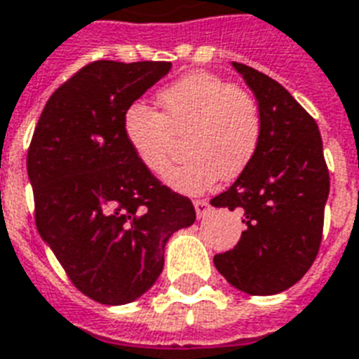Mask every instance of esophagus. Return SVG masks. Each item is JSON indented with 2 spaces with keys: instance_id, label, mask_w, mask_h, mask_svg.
<instances>
[{
  "instance_id": "esophagus-1",
  "label": "esophagus",
  "mask_w": 359,
  "mask_h": 359,
  "mask_svg": "<svg viewBox=\"0 0 359 359\" xmlns=\"http://www.w3.org/2000/svg\"><path fill=\"white\" fill-rule=\"evenodd\" d=\"M194 210H196L198 219L205 217L210 213V202L208 200H194Z\"/></svg>"
}]
</instances>
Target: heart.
Listing matches in <instances>:
<instances>
[{"mask_svg": "<svg viewBox=\"0 0 359 359\" xmlns=\"http://www.w3.org/2000/svg\"><path fill=\"white\" fill-rule=\"evenodd\" d=\"M163 114L135 102L123 116L125 140L136 161L151 174L170 165L176 136L189 138L191 159L166 174L183 194H200L221 177L247 170L260 146L262 116L255 97L211 73L183 76L159 93Z\"/></svg>", "mask_w": 359, "mask_h": 359, "instance_id": "obj_1", "label": "heart"}]
</instances>
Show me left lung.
Here are the masks:
<instances>
[{"mask_svg": "<svg viewBox=\"0 0 359 359\" xmlns=\"http://www.w3.org/2000/svg\"><path fill=\"white\" fill-rule=\"evenodd\" d=\"M258 101L262 138L255 159L211 205L238 210L245 230L215 255L219 273L238 290L271 296L296 285L320 249L330 194L318 125L288 91L257 69L232 61Z\"/></svg>", "mask_w": 359, "mask_h": 359, "instance_id": "obj_1", "label": "left lung"}]
</instances>
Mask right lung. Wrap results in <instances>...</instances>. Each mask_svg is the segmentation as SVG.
<instances>
[{"label": "right lung", "mask_w": 359, "mask_h": 359, "mask_svg": "<svg viewBox=\"0 0 359 359\" xmlns=\"http://www.w3.org/2000/svg\"><path fill=\"white\" fill-rule=\"evenodd\" d=\"M170 61H93L52 93L33 133L27 176L35 224L73 285L104 305L135 302L194 223L193 202L161 185L125 140L123 116Z\"/></svg>", "instance_id": "obj_1"}]
</instances>
